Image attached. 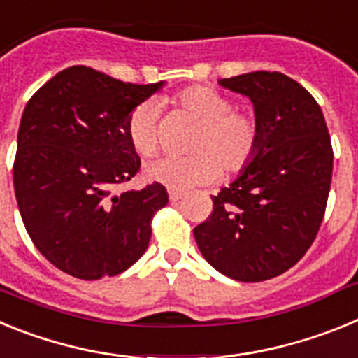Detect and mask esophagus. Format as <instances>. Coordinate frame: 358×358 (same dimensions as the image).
<instances>
[{
    "instance_id": "esophagus-1",
    "label": "esophagus",
    "mask_w": 358,
    "mask_h": 358,
    "mask_svg": "<svg viewBox=\"0 0 358 358\" xmlns=\"http://www.w3.org/2000/svg\"><path fill=\"white\" fill-rule=\"evenodd\" d=\"M182 192H179V189H169V197H170V201L172 202H177V201H181L182 199Z\"/></svg>"
}]
</instances>
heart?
<instances>
[{
	"mask_svg": "<svg viewBox=\"0 0 358 358\" xmlns=\"http://www.w3.org/2000/svg\"><path fill=\"white\" fill-rule=\"evenodd\" d=\"M173 103L199 123L189 156H161L145 169L147 179L172 189L208 185L224 172L233 176L255 161L262 143V123L256 113L235 109L233 98L208 85H192L173 96ZM125 134L140 156L157 148V107L147 100L129 113Z\"/></svg>",
	"mask_w": 358,
	"mask_h": 358,
	"instance_id": "obj_1",
	"label": "heart"
}]
</instances>
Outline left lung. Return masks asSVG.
<instances>
[{"label": "left lung", "mask_w": 358, "mask_h": 358, "mask_svg": "<svg viewBox=\"0 0 358 358\" xmlns=\"http://www.w3.org/2000/svg\"><path fill=\"white\" fill-rule=\"evenodd\" d=\"M218 84L251 98L262 123L255 161L211 195L213 211L194 229L208 264L236 281L271 280L301 260L317 236L334 150L314 96L278 71H252Z\"/></svg>", "instance_id": "8db88e82"}]
</instances>
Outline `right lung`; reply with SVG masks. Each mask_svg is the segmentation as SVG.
I'll list each match as a JSON object with an SVG mask.
<instances>
[{
    "mask_svg": "<svg viewBox=\"0 0 358 358\" xmlns=\"http://www.w3.org/2000/svg\"><path fill=\"white\" fill-rule=\"evenodd\" d=\"M161 85L71 66L28 100L12 170L15 199L34 245L62 273L116 276L147 251L166 189L152 182L116 195L113 188L131 181L141 164L125 120Z\"/></svg>",
    "mask_w": 358,
    "mask_h": 358,
    "instance_id": "1",
    "label": "right lung"
}]
</instances>
